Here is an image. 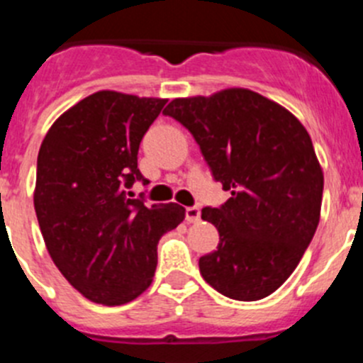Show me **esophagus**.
<instances>
[{"label":"esophagus","mask_w":363,"mask_h":363,"mask_svg":"<svg viewBox=\"0 0 363 363\" xmlns=\"http://www.w3.org/2000/svg\"><path fill=\"white\" fill-rule=\"evenodd\" d=\"M201 220V209L197 206L186 208V222L188 223H197Z\"/></svg>","instance_id":"obj_1"}]
</instances>
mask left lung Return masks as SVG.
Segmentation results:
<instances>
[{"instance_id": "obj_1", "label": "left lung", "mask_w": 363, "mask_h": 363, "mask_svg": "<svg viewBox=\"0 0 363 363\" xmlns=\"http://www.w3.org/2000/svg\"><path fill=\"white\" fill-rule=\"evenodd\" d=\"M166 116L184 125L231 191L202 218L220 235L199 259L206 283L229 299L258 301L296 270L319 225L324 175L310 134L292 113L249 89L175 98Z\"/></svg>"}]
</instances>
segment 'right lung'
I'll list each match as a JSON object with an SVG mask.
<instances>
[{
	"mask_svg": "<svg viewBox=\"0 0 363 363\" xmlns=\"http://www.w3.org/2000/svg\"><path fill=\"white\" fill-rule=\"evenodd\" d=\"M166 100L98 91L62 114L37 155L33 206L57 269L98 304L130 303L150 286L157 243L184 220L179 204L132 199L148 184L138 150Z\"/></svg>",
	"mask_w": 363,
	"mask_h": 363,
	"instance_id": "1",
	"label": "right lung"
}]
</instances>
